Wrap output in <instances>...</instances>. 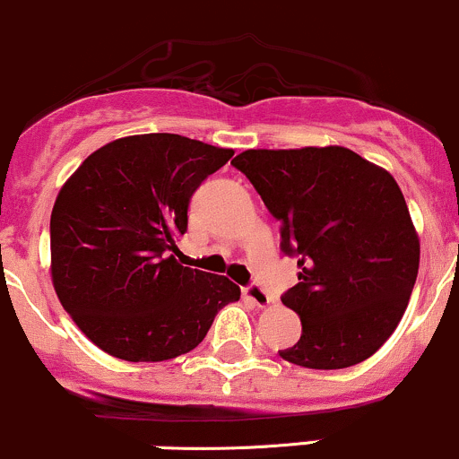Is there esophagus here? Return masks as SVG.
I'll list each match as a JSON object with an SVG mask.
<instances>
[{"label": "esophagus", "mask_w": 459, "mask_h": 459, "mask_svg": "<svg viewBox=\"0 0 459 459\" xmlns=\"http://www.w3.org/2000/svg\"><path fill=\"white\" fill-rule=\"evenodd\" d=\"M244 296L250 300V303L261 307V309H265V307H270V303H272V296L264 290V287L256 285V283L244 287Z\"/></svg>", "instance_id": "34e87169"}]
</instances>
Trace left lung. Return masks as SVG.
I'll return each mask as SVG.
<instances>
[{
	"mask_svg": "<svg viewBox=\"0 0 459 459\" xmlns=\"http://www.w3.org/2000/svg\"><path fill=\"white\" fill-rule=\"evenodd\" d=\"M230 163L281 221V250L299 256V283L281 300L303 335L279 355L316 370L375 355L405 314L420 261L392 174L342 145L246 150Z\"/></svg>",
	"mask_w": 459,
	"mask_h": 459,
	"instance_id": "8db88e82",
	"label": "left lung"
}]
</instances>
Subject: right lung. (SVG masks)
<instances>
[{
	"instance_id": "1",
	"label": "right lung",
	"mask_w": 459,
	"mask_h": 459,
	"mask_svg": "<svg viewBox=\"0 0 459 459\" xmlns=\"http://www.w3.org/2000/svg\"><path fill=\"white\" fill-rule=\"evenodd\" d=\"M235 152L169 133L115 139L58 191L49 220L60 305L98 349L124 361L194 351L224 305L226 276L174 259L194 191Z\"/></svg>"
}]
</instances>
